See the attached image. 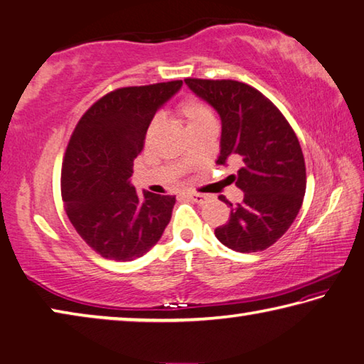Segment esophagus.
<instances>
[{
    "label": "esophagus",
    "mask_w": 364,
    "mask_h": 364,
    "mask_svg": "<svg viewBox=\"0 0 364 364\" xmlns=\"http://www.w3.org/2000/svg\"><path fill=\"white\" fill-rule=\"evenodd\" d=\"M185 196H187L188 200H191L193 203H198V204H201V203L205 201V196H204V195H201V193H193V191H191V193H185Z\"/></svg>",
    "instance_id": "34e87169"
}]
</instances>
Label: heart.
<instances>
[{"instance_id": "heart-1", "label": "heart", "mask_w": 364, "mask_h": 364, "mask_svg": "<svg viewBox=\"0 0 364 364\" xmlns=\"http://www.w3.org/2000/svg\"><path fill=\"white\" fill-rule=\"evenodd\" d=\"M177 114H179L182 120L185 122L187 129L201 125V123L208 122L210 119H214V115H212L210 109L205 106L201 100H198L195 97H188V98L182 100L179 105H177ZM155 125H156V120L150 123V127L147 129V136L152 134Z\"/></svg>"}]
</instances>
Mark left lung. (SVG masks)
Wrapping results in <instances>:
<instances>
[{
    "label": "left lung",
    "instance_id": "1",
    "mask_svg": "<svg viewBox=\"0 0 364 364\" xmlns=\"http://www.w3.org/2000/svg\"><path fill=\"white\" fill-rule=\"evenodd\" d=\"M222 119L217 164L241 163L230 176L244 200L230 204V220L215 236L231 250L250 253L271 247L290 228L306 193V164L299 141L284 114L257 88L222 79H185Z\"/></svg>",
    "mask_w": 364,
    "mask_h": 364
}]
</instances>
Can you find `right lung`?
Returning <instances> with one entry per match:
<instances>
[{"label":"right lung","mask_w":364,"mask_h":364,"mask_svg":"<svg viewBox=\"0 0 364 364\" xmlns=\"http://www.w3.org/2000/svg\"><path fill=\"white\" fill-rule=\"evenodd\" d=\"M182 80L123 87L100 98L82 115L61 164L66 215L88 247L102 258L132 262L160 241L176 196L129 185L155 112Z\"/></svg>","instance_id":"right-lung-1"}]
</instances>
